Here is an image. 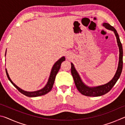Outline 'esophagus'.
<instances>
[{
	"label": "esophagus",
	"instance_id": "34e87169",
	"mask_svg": "<svg viewBox=\"0 0 125 125\" xmlns=\"http://www.w3.org/2000/svg\"><path fill=\"white\" fill-rule=\"evenodd\" d=\"M73 57V54L71 52H68L66 54V58L68 60H70V59L72 58Z\"/></svg>",
	"mask_w": 125,
	"mask_h": 125
}]
</instances>
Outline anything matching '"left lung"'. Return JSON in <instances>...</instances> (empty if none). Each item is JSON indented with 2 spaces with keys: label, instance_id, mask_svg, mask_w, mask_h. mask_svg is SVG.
<instances>
[{
  "label": "left lung",
  "instance_id": "8db88e82",
  "mask_svg": "<svg viewBox=\"0 0 125 125\" xmlns=\"http://www.w3.org/2000/svg\"><path fill=\"white\" fill-rule=\"evenodd\" d=\"M103 26H105L107 29L113 31L116 35V39H117V44L119 47V62H118V65L117 68V70L116 71L114 77L113 78L110 82L108 83L105 84V85L97 86V87L89 88L86 86L83 82H82L81 79L79 77V74L77 73V71L75 70L74 67L73 63H71V73L73 77L75 85L77 87L78 90L84 95L88 96H99L103 95L106 93H108L112 88H113L114 85L117 82L118 78H120L121 75L122 67H123V50H122V46L121 42L120 41L119 36L118 35L117 31L114 28L113 26H111L109 24L107 23H104Z\"/></svg>",
  "mask_w": 125,
  "mask_h": 125
}]
</instances>
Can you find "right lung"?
Masks as SVG:
<instances>
[{"label":"right lung","instance_id":"right-lung-1","mask_svg":"<svg viewBox=\"0 0 125 125\" xmlns=\"http://www.w3.org/2000/svg\"><path fill=\"white\" fill-rule=\"evenodd\" d=\"M64 61H65V58L64 57H63L60 59L57 62H56V63H55L53 65V67L52 68V71L51 72V74L50 76L49 79H48V81L47 82V85H46L43 89H42L36 91V92H26V91H24L22 89H21L19 88L18 86H16L15 84L13 82L11 81V80L10 79L9 76L8 75L7 69H5V71H6V73H7L8 78L10 80V82H11L12 85H13L21 93H22V94L25 95L29 97H36V96L45 95L51 90L52 88L53 87V85L55 78H56V76L57 75V73L58 72V71L60 70L61 68V63Z\"/></svg>","mask_w":125,"mask_h":125}]
</instances>
